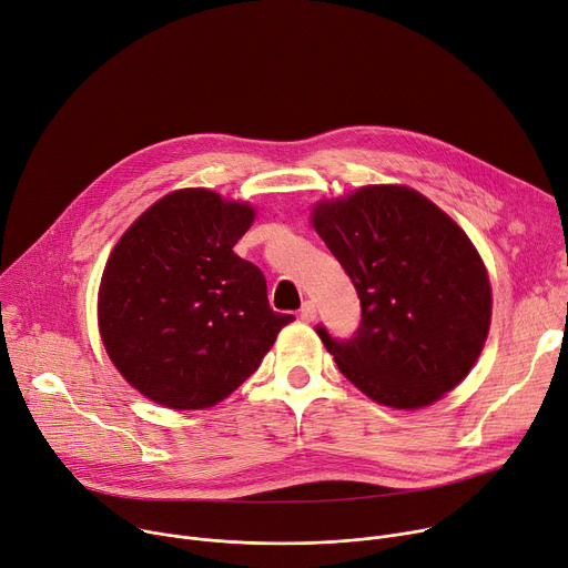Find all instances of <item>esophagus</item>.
<instances>
[{
	"instance_id": "34e87169",
	"label": "esophagus",
	"mask_w": 568,
	"mask_h": 568,
	"mask_svg": "<svg viewBox=\"0 0 568 568\" xmlns=\"http://www.w3.org/2000/svg\"><path fill=\"white\" fill-rule=\"evenodd\" d=\"M316 316H318L316 304H313L311 300H306V302L302 304V308H300V318H302L304 323H311V321H316Z\"/></svg>"
}]
</instances>
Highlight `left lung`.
<instances>
[{
	"instance_id": "obj_1",
	"label": "left lung",
	"mask_w": 568,
	"mask_h": 568,
	"mask_svg": "<svg viewBox=\"0 0 568 568\" xmlns=\"http://www.w3.org/2000/svg\"><path fill=\"white\" fill-rule=\"evenodd\" d=\"M313 227L361 300L349 338L316 327L347 379L393 408H419L456 388L491 316L489 280L467 234L428 199L393 184L316 205Z\"/></svg>"
}]
</instances>
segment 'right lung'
I'll use <instances>...</instances> for the list:
<instances>
[{"label": "right lung", "mask_w": 568, "mask_h": 568, "mask_svg": "<svg viewBox=\"0 0 568 568\" xmlns=\"http://www.w3.org/2000/svg\"><path fill=\"white\" fill-rule=\"evenodd\" d=\"M255 212L207 189H180L114 245L99 288V329L116 369L175 410L234 393L295 321L268 304L264 273L232 250Z\"/></svg>", "instance_id": "right-lung-1"}]
</instances>
